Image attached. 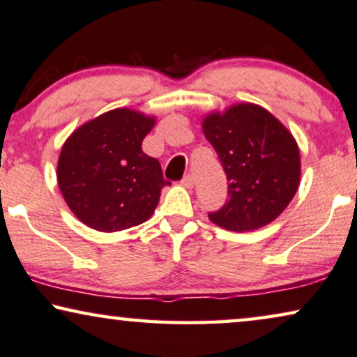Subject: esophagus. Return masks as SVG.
I'll use <instances>...</instances> for the list:
<instances>
[{
  "label": "esophagus",
  "instance_id": "obj_1",
  "mask_svg": "<svg viewBox=\"0 0 357 357\" xmlns=\"http://www.w3.org/2000/svg\"><path fill=\"white\" fill-rule=\"evenodd\" d=\"M182 185H183V187L185 188H192L193 187V177H192V175H185V177L182 178Z\"/></svg>",
  "mask_w": 357,
  "mask_h": 357
}]
</instances>
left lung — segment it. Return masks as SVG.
<instances>
[{"label": "left lung", "instance_id": "left-lung-1", "mask_svg": "<svg viewBox=\"0 0 357 357\" xmlns=\"http://www.w3.org/2000/svg\"><path fill=\"white\" fill-rule=\"evenodd\" d=\"M203 131L227 175V202L208 216L234 232L255 231L280 216L299 188L301 155L291 131L255 104L204 116Z\"/></svg>", "mask_w": 357, "mask_h": 357}]
</instances>
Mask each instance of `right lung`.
<instances>
[{
  "label": "right lung",
  "instance_id": "add662e5",
  "mask_svg": "<svg viewBox=\"0 0 357 357\" xmlns=\"http://www.w3.org/2000/svg\"><path fill=\"white\" fill-rule=\"evenodd\" d=\"M154 123V116L115 109L81 125L65 141L58 158V187L86 226L116 232L153 216L160 190L170 185L159 160L141 149Z\"/></svg>",
  "mask_w": 357,
  "mask_h": 357
}]
</instances>
